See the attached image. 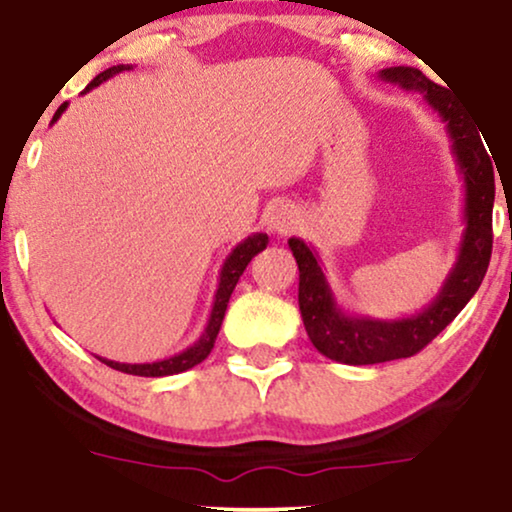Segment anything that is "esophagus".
I'll list each match as a JSON object with an SVG mask.
<instances>
[{
	"label": "esophagus",
	"instance_id": "34e87169",
	"mask_svg": "<svg viewBox=\"0 0 512 512\" xmlns=\"http://www.w3.org/2000/svg\"><path fill=\"white\" fill-rule=\"evenodd\" d=\"M297 224V210L293 205H276V208L269 210L267 215V226L274 234H288L293 231Z\"/></svg>",
	"mask_w": 512,
	"mask_h": 512
}]
</instances>
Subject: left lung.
Returning a JSON list of instances; mask_svg holds the SVG:
<instances>
[{"label": "left lung", "instance_id": "8db88e82", "mask_svg": "<svg viewBox=\"0 0 512 512\" xmlns=\"http://www.w3.org/2000/svg\"><path fill=\"white\" fill-rule=\"evenodd\" d=\"M380 77L385 82L399 84L406 92L423 94L428 106L446 125L458 172L463 174L465 229L456 264L444 278V286L439 288L435 300L423 312L392 321L342 312L312 245L304 243L302 238H290L288 245L300 269L297 302H300V314L309 340L323 357L347 366L383 364V361L413 357L435 340L477 293L487 274L491 243H494V236H491V210H494L496 191L494 167H491L494 155L489 158L482 144L484 134L480 137L468 113L451 99L444 87L428 80L418 68H385L380 70Z\"/></svg>", "mask_w": 512, "mask_h": 512}]
</instances>
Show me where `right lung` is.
Returning a JSON list of instances; mask_svg holds the SVG:
<instances>
[{"mask_svg":"<svg viewBox=\"0 0 512 512\" xmlns=\"http://www.w3.org/2000/svg\"><path fill=\"white\" fill-rule=\"evenodd\" d=\"M122 70H132V66H113V68L103 70V73L96 75L94 80L87 84V89H84L82 94L92 92L94 87H99L101 82L111 80L113 75L122 73ZM66 108H68V103H61V106H58V111L54 113V120H51V125H54V122L61 118V113L66 111ZM267 243H269L267 234H252L229 252V257H226L224 264H222V271H219V286H217V293H215V302H212V312H210L208 326H205L203 335H200V338L193 342L191 347H186L184 352L174 354V357H170V359L153 361V364H120V361H111V359H103V357H99V361H103L106 366L115 368V371L129 373V375H141V378H163V375H174V373L189 371V368L198 366L203 359H208L212 347H215L217 333H219V328H222V321H224L226 304H229V297H231V293H234L238 278H241V274L245 271V267H248V262L252 260V257H255L257 252H262L264 248H267Z\"/></svg>","mask_w":512,"mask_h":512,"instance_id":"right-lung-1","label":"right lung"}]
</instances>
